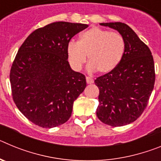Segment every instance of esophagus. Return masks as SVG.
Returning a JSON list of instances; mask_svg holds the SVG:
<instances>
[{
  "label": "esophagus",
  "instance_id": "34e87169",
  "mask_svg": "<svg viewBox=\"0 0 161 161\" xmlns=\"http://www.w3.org/2000/svg\"><path fill=\"white\" fill-rule=\"evenodd\" d=\"M86 82H87V84H93L94 81H93V80L92 78L86 76Z\"/></svg>",
  "mask_w": 161,
  "mask_h": 161
}]
</instances>
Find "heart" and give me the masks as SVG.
Instances as JSON below:
<instances>
[{"mask_svg": "<svg viewBox=\"0 0 161 161\" xmlns=\"http://www.w3.org/2000/svg\"><path fill=\"white\" fill-rule=\"evenodd\" d=\"M125 52V41L116 32L93 27L80 34L78 42H70L67 47L68 62L76 69H81L89 56V69L100 74L114 71Z\"/></svg>", "mask_w": 161, "mask_h": 161, "instance_id": "obj_1", "label": "heart"}]
</instances>
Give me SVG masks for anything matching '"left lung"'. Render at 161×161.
I'll return each instance as SVG.
<instances>
[{"label": "left lung", "mask_w": 161, "mask_h": 161, "mask_svg": "<svg viewBox=\"0 0 161 161\" xmlns=\"http://www.w3.org/2000/svg\"><path fill=\"white\" fill-rule=\"evenodd\" d=\"M100 25L116 30L125 41L123 57L114 70L94 80L99 89L97 116L111 126L133 123L148 102L155 84L154 60L148 47L125 23Z\"/></svg>", "instance_id": "left-lung-1"}]
</instances>
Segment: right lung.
<instances>
[{"label": "right lung", "instance_id": "obj_1", "mask_svg": "<svg viewBox=\"0 0 161 161\" xmlns=\"http://www.w3.org/2000/svg\"><path fill=\"white\" fill-rule=\"evenodd\" d=\"M88 25L56 22L38 28L20 47L9 80L14 102L26 119L44 128L64 124L86 87L85 75L68 61L71 38Z\"/></svg>", "mask_w": 161, "mask_h": 161}]
</instances>
